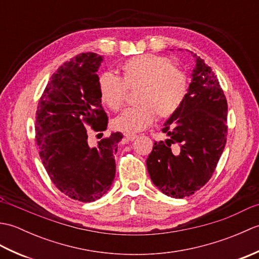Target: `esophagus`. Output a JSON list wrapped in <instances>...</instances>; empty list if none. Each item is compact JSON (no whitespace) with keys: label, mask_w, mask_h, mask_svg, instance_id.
Masks as SVG:
<instances>
[{"label":"esophagus","mask_w":259,"mask_h":259,"mask_svg":"<svg viewBox=\"0 0 259 259\" xmlns=\"http://www.w3.org/2000/svg\"><path fill=\"white\" fill-rule=\"evenodd\" d=\"M137 137H138V136H137L136 134H125L124 135V138L128 141H134L137 138Z\"/></svg>","instance_id":"esophagus-1"}]
</instances>
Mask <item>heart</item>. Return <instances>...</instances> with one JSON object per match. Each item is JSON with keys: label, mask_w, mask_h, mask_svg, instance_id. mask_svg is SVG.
<instances>
[{"label": "heart", "mask_w": 259, "mask_h": 259, "mask_svg": "<svg viewBox=\"0 0 259 259\" xmlns=\"http://www.w3.org/2000/svg\"><path fill=\"white\" fill-rule=\"evenodd\" d=\"M171 59L157 54L130 58L121 65V79L104 72L98 80L101 101L118 110L125 90L137 88V106L124 109L112 121L114 129L133 134L147 128L158 118H169L180 108L188 92V78Z\"/></svg>", "instance_id": "obj_1"}]
</instances>
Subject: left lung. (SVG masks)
Here are the masks:
<instances>
[{"instance_id":"8db88e82","label":"left lung","mask_w":259,"mask_h":259,"mask_svg":"<svg viewBox=\"0 0 259 259\" xmlns=\"http://www.w3.org/2000/svg\"><path fill=\"white\" fill-rule=\"evenodd\" d=\"M188 92L180 108L163 123L168 138L155 142L147 169L162 194L194 195L208 183L227 137V100L210 67L196 54Z\"/></svg>"}]
</instances>
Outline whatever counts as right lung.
<instances>
[{
	"instance_id": "right-lung-1",
	"label": "right lung",
	"mask_w": 259,
	"mask_h": 259,
	"mask_svg": "<svg viewBox=\"0 0 259 259\" xmlns=\"http://www.w3.org/2000/svg\"><path fill=\"white\" fill-rule=\"evenodd\" d=\"M103 57L80 53L60 67L49 80L38 101L35 138L49 177L71 199L92 202L111 187L114 155L121 133L88 142L87 125L104 131L108 117L101 106L97 74Z\"/></svg>"
}]
</instances>
